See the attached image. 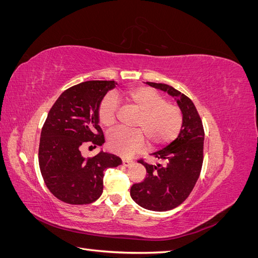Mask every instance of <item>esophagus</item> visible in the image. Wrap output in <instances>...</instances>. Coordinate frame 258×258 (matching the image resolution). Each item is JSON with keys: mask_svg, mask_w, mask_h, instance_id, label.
<instances>
[{"mask_svg": "<svg viewBox=\"0 0 258 258\" xmlns=\"http://www.w3.org/2000/svg\"><path fill=\"white\" fill-rule=\"evenodd\" d=\"M121 161H122V165H123V166H126V167H127V166H129L130 163L132 162V160H131V159H127V158H122V159H121Z\"/></svg>", "mask_w": 258, "mask_h": 258, "instance_id": "obj_1", "label": "esophagus"}]
</instances>
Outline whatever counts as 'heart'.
I'll use <instances>...</instances> for the list:
<instances>
[{
	"label": "heart",
	"mask_w": 258,
	"mask_h": 258,
	"mask_svg": "<svg viewBox=\"0 0 258 258\" xmlns=\"http://www.w3.org/2000/svg\"><path fill=\"white\" fill-rule=\"evenodd\" d=\"M117 99L139 111L135 121L136 130L117 129L107 137V146L120 156H130L145 145L146 138L153 145L172 141L182 127L183 116L179 107L152 88L141 87L121 93H107L100 101L98 118L106 129H112L117 121Z\"/></svg>",
	"instance_id": "b5f03b06"
}]
</instances>
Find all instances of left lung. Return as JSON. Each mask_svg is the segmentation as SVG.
Here are the masks:
<instances>
[{"instance_id":"1","label":"left lung","mask_w":258,"mask_h":258,"mask_svg":"<svg viewBox=\"0 0 258 258\" xmlns=\"http://www.w3.org/2000/svg\"><path fill=\"white\" fill-rule=\"evenodd\" d=\"M152 87L175 97L183 113L181 132L174 141L152 154L165 161V166H153L140 158L146 169V177L131 186L130 195L139 206L152 211H168L178 207L196 185L204 162L205 130L192 101L172 86L146 82Z\"/></svg>"}]
</instances>
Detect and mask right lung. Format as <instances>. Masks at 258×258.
Returning <instances> with one entry per match:
<instances>
[{
	"label": "right lung",
	"mask_w": 258,
	"mask_h": 258,
	"mask_svg": "<svg viewBox=\"0 0 258 258\" xmlns=\"http://www.w3.org/2000/svg\"><path fill=\"white\" fill-rule=\"evenodd\" d=\"M114 81H88L61 93L46 118L38 147V163L49 191L69 205H89L103 191V172L121 163L118 156L100 152L84 158L81 148L105 141L98 106Z\"/></svg>",
	"instance_id": "1"
}]
</instances>
